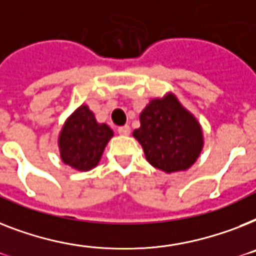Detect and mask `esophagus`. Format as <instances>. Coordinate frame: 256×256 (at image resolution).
<instances>
[{
  "label": "esophagus",
  "instance_id": "1",
  "mask_svg": "<svg viewBox=\"0 0 256 256\" xmlns=\"http://www.w3.org/2000/svg\"><path fill=\"white\" fill-rule=\"evenodd\" d=\"M117 132H118V134H121V135H128L130 134V128H128V124H124V126H120Z\"/></svg>",
  "mask_w": 256,
  "mask_h": 256
}]
</instances>
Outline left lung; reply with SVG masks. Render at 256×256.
Instances as JSON below:
<instances>
[{"mask_svg":"<svg viewBox=\"0 0 256 256\" xmlns=\"http://www.w3.org/2000/svg\"><path fill=\"white\" fill-rule=\"evenodd\" d=\"M132 135L148 163L164 172L189 168L202 148L200 124L172 94L147 105L140 113V128Z\"/></svg>","mask_w":256,"mask_h":256,"instance_id":"1","label":"left lung"}]
</instances>
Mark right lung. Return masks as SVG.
Segmentation results:
<instances>
[{
    "instance_id": "add662e5",
    "label": "right lung",
    "mask_w": 256,
    "mask_h": 256,
    "mask_svg": "<svg viewBox=\"0 0 256 256\" xmlns=\"http://www.w3.org/2000/svg\"><path fill=\"white\" fill-rule=\"evenodd\" d=\"M113 136L108 124H98L88 106H80L64 124L59 138L62 160L86 171L97 166L104 148Z\"/></svg>"
}]
</instances>
